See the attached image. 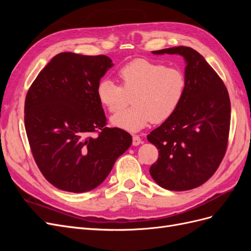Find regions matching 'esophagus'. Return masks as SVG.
<instances>
[{
    "instance_id": "1",
    "label": "esophagus",
    "mask_w": 251,
    "mask_h": 251,
    "mask_svg": "<svg viewBox=\"0 0 251 251\" xmlns=\"http://www.w3.org/2000/svg\"><path fill=\"white\" fill-rule=\"evenodd\" d=\"M141 143V139L138 135H134L133 136V146L134 147H137Z\"/></svg>"
}]
</instances>
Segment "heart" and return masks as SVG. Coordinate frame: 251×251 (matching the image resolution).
I'll use <instances>...</instances> for the list:
<instances>
[{"mask_svg": "<svg viewBox=\"0 0 251 251\" xmlns=\"http://www.w3.org/2000/svg\"><path fill=\"white\" fill-rule=\"evenodd\" d=\"M121 86L109 78L97 83L98 100L117 113L132 95L133 107L111 118V124L128 132H138L150 123L160 124L176 112L185 93L186 81L179 69L148 59H136L118 71Z\"/></svg>", "mask_w": 251, "mask_h": 251, "instance_id": "obj_1", "label": "heart"}]
</instances>
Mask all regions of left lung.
I'll list each match as a JSON object with an SVG mask.
<instances>
[{
	"mask_svg": "<svg viewBox=\"0 0 251 251\" xmlns=\"http://www.w3.org/2000/svg\"><path fill=\"white\" fill-rule=\"evenodd\" d=\"M153 54H179L185 60V93L178 109L148 135L159 150L150 174L165 189L182 192L206 182L225 155L230 100L224 82L196 50L179 46Z\"/></svg>",
	"mask_w": 251,
	"mask_h": 251,
	"instance_id": "left-lung-1",
	"label": "left lung"
}]
</instances>
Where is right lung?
<instances>
[{
    "label": "right lung",
    "mask_w": 251,
    "mask_h": 251,
    "mask_svg": "<svg viewBox=\"0 0 251 251\" xmlns=\"http://www.w3.org/2000/svg\"><path fill=\"white\" fill-rule=\"evenodd\" d=\"M113 66L105 55L59 53L28 91L25 128L32 155L44 177L62 191H92L131 147L127 132L104 126L96 95L98 81Z\"/></svg>",
    "instance_id": "right-lung-1"
}]
</instances>
